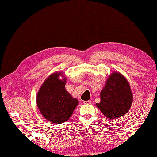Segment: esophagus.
<instances>
[{
  "instance_id": "obj_1",
  "label": "esophagus",
  "mask_w": 157,
  "mask_h": 157,
  "mask_svg": "<svg viewBox=\"0 0 157 157\" xmlns=\"http://www.w3.org/2000/svg\"><path fill=\"white\" fill-rule=\"evenodd\" d=\"M83 103L84 104H91L92 102H91V101H83Z\"/></svg>"
}]
</instances>
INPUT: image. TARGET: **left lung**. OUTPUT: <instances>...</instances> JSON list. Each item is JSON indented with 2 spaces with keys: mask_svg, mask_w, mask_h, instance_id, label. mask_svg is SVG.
Returning <instances> with one entry per match:
<instances>
[{
  "mask_svg": "<svg viewBox=\"0 0 157 157\" xmlns=\"http://www.w3.org/2000/svg\"><path fill=\"white\" fill-rule=\"evenodd\" d=\"M97 107L109 119L124 115L130 109L133 97L130 84L121 73L111 74L100 94Z\"/></svg>",
  "mask_w": 157,
  "mask_h": 157,
  "instance_id": "8db88e82",
  "label": "left lung"
}]
</instances>
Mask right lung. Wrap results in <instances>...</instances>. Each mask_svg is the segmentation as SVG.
Here are the masks:
<instances>
[{
    "instance_id": "add662e5",
    "label": "right lung",
    "mask_w": 157,
    "mask_h": 157,
    "mask_svg": "<svg viewBox=\"0 0 157 157\" xmlns=\"http://www.w3.org/2000/svg\"><path fill=\"white\" fill-rule=\"evenodd\" d=\"M61 73L52 74L41 86L36 97L37 106L48 121L61 124L67 121L78 104L65 90V78L59 79Z\"/></svg>"
}]
</instances>
